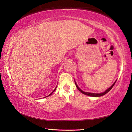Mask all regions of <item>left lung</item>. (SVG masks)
I'll return each mask as SVG.
<instances>
[{"instance_id":"1","label":"left lung","mask_w":132,"mask_h":132,"mask_svg":"<svg viewBox=\"0 0 132 132\" xmlns=\"http://www.w3.org/2000/svg\"><path fill=\"white\" fill-rule=\"evenodd\" d=\"M115 82H116V81L114 82V83H113L112 85V86L110 87H109V88H108L106 90H105L104 91V92H103V93H88V92H84V91H83L82 90H81V89H80L79 87H78V86L77 85V84H76V82H75V84H76V87L77 88V89L78 90H79L80 92H81V93H82V94H85V95H88V96H91V97H101V96H102V95H105V94H106L107 93H108L109 91H110L111 89H112V88L113 87V86H114V84H115Z\"/></svg>"}]
</instances>
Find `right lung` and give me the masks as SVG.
<instances>
[{
    "label": "right lung",
    "mask_w": 132,
    "mask_h": 132,
    "mask_svg": "<svg viewBox=\"0 0 132 132\" xmlns=\"http://www.w3.org/2000/svg\"><path fill=\"white\" fill-rule=\"evenodd\" d=\"M56 88H55V90H53V92H52V93H51V94H50V95H48V96H50V95H51V94H52V93H53V92H54V91H55V90H56ZM48 96H47V97H48Z\"/></svg>",
    "instance_id": "add662e5"
}]
</instances>
